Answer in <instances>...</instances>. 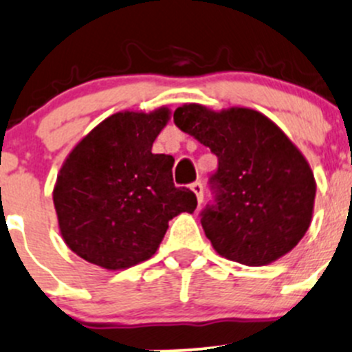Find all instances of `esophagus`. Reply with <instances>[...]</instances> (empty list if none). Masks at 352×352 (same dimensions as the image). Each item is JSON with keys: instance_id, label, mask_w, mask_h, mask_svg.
Listing matches in <instances>:
<instances>
[{"instance_id": "obj_1", "label": "esophagus", "mask_w": 352, "mask_h": 352, "mask_svg": "<svg viewBox=\"0 0 352 352\" xmlns=\"http://www.w3.org/2000/svg\"><path fill=\"white\" fill-rule=\"evenodd\" d=\"M190 188H191V191H193V193L197 195L198 203H201V201H203V186H201L200 181H197V183H193Z\"/></svg>"}]
</instances>
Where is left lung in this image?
<instances>
[{"mask_svg": "<svg viewBox=\"0 0 352 352\" xmlns=\"http://www.w3.org/2000/svg\"><path fill=\"white\" fill-rule=\"evenodd\" d=\"M175 125L219 157L212 177L215 205L201 213L213 249L245 266H266L288 254L314 215V171L273 120L245 107L176 108Z\"/></svg>", "mask_w": 352, "mask_h": 352, "instance_id": "1", "label": "left lung"}]
</instances>
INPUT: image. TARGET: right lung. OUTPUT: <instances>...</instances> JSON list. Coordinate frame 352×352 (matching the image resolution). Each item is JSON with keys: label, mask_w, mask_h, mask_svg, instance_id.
Segmentation results:
<instances>
[{"label": "right lung", "mask_w": 352, "mask_h": 352, "mask_svg": "<svg viewBox=\"0 0 352 352\" xmlns=\"http://www.w3.org/2000/svg\"><path fill=\"white\" fill-rule=\"evenodd\" d=\"M171 110L118 111L86 133L63 162L52 200L72 252L108 271L151 259L168 223L197 197L173 183V155L152 154Z\"/></svg>", "instance_id": "obj_1"}]
</instances>
